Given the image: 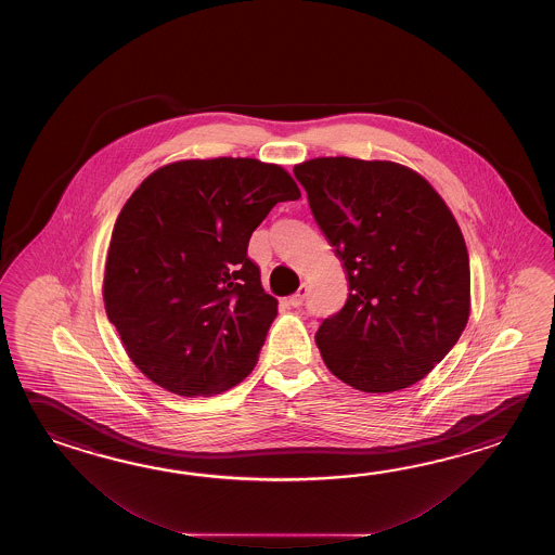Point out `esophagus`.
I'll list each match as a JSON object with an SVG mask.
<instances>
[{"label":"esophagus","mask_w":555,"mask_h":555,"mask_svg":"<svg viewBox=\"0 0 555 555\" xmlns=\"http://www.w3.org/2000/svg\"><path fill=\"white\" fill-rule=\"evenodd\" d=\"M306 295H307V283H304L299 289H297V294L292 295L289 297V306L292 307H299L304 306V301H306Z\"/></svg>","instance_id":"34e87169"}]
</instances>
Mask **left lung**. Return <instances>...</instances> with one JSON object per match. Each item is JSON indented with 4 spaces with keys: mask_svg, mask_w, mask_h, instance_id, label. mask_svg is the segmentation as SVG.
I'll use <instances>...</instances> for the list:
<instances>
[{
    "mask_svg": "<svg viewBox=\"0 0 555 555\" xmlns=\"http://www.w3.org/2000/svg\"><path fill=\"white\" fill-rule=\"evenodd\" d=\"M349 283L315 335L331 373L363 392L406 389L470 318L461 225L425 177L390 160L321 156L294 166Z\"/></svg>",
    "mask_w": 555,
    "mask_h": 555,
    "instance_id": "1",
    "label": "left lung"
}]
</instances>
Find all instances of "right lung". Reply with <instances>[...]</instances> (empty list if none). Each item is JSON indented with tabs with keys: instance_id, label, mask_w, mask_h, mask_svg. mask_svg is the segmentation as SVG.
I'll return each mask as SVG.
<instances>
[{
	"instance_id": "1",
	"label": "right lung",
	"mask_w": 555,
	"mask_h": 555,
	"mask_svg": "<svg viewBox=\"0 0 555 555\" xmlns=\"http://www.w3.org/2000/svg\"><path fill=\"white\" fill-rule=\"evenodd\" d=\"M299 196L285 168L258 158L177 160L142 180L103 273L106 318L142 375L180 397L248 377L278 315L249 236L278 202Z\"/></svg>"
}]
</instances>
